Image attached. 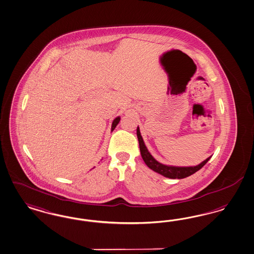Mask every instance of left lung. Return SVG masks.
Wrapping results in <instances>:
<instances>
[{
  "mask_svg": "<svg viewBox=\"0 0 254 254\" xmlns=\"http://www.w3.org/2000/svg\"><path fill=\"white\" fill-rule=\"evenodd\" d=\"M137 137L139 140V145H140V155L141 158L143 159V161L145 162V164L154 172L158 173L159 175H163L168 178H172V179H182L185 177H188L190 175L195 174L197 171H199L202 167L204 166L207 161L209 160L211 157L206 158L204 161H202L201 164L197 165V166L193 167H175V166H167L164 164L159 163L155 158L152 157V155L149 153L148 150L146 148L143 140L140 136V128L139 127H137Z\"/></svg>",
  "mask_w": 254,
  "mask_h": 254,
  "instance_id": "1",
  "label": "left lung"
}]
</instances>
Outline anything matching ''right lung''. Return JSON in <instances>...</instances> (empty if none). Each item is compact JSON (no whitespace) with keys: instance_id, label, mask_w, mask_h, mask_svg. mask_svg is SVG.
Segmentation results:
<instances>
[{"instance_id":"right-lung-1","label":"right lung","mask_w":254,"mask_h":254,"mask_svg":"<svg viewBox=\"0 0 254 254\" xmlns=\"http://www.w3.org/2000/svg\"><path fill=\"white\" fill-rule=\"evenodd\" d=\"M119 121H120V117H119V116H118V117H116V118L114 119V122H113V126H112V131H113L114 128L116 127V126L118 125Z\"/></svg>"}]
</instances>
